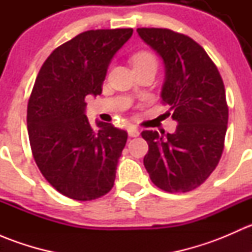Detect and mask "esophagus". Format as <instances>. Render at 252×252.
<instances>
[{"label": "esophagus", "instance_id": "obj_1", "mask_svg": "<svg viewBox=\"0 0 252 252\" xmlns=\"http://www.w3.org/2000/svg\"><path fill=\"white\" fill-rule=\"evenodd\" d=\"M128 134L130 138H136V136L140 135V131H139L138 128H135V126H129Z\"/></svg>", "mask_w": 252, "mask_h": 252}]
</instances>
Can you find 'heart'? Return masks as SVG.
Wrapping results in <instances>:
<instances>
[{
    "instance_id": "b5f03b06",
    "label": "heart",
    "mask_w": 252,
    "mask_h": 252,
    "mask_svg": "<svg viewBox=\"0 0 252 252\" xmlns=\"http://www.w3.org/2000/svg\"><path fill=\"white\" fill-rule=\"evenodd\" d=\"M131 62H133L134 69L144 67H157L156 57L149 51H140V52L135 53L131 58Z\"/></svg>"
}]
</instances>
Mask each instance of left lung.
I'll return each mask as SVG.
<instances>
[{
    "instance_id": "1",
    "label": "left lung",
    "mask_w": 252,
    "mask_h": 252,
    "mask_svg": "<svg viewBox=\"0 0 252 252\" xmlns=\"http://www.w3.org/2000/svg\"><path fill=\"white\" fill-rule=\"evenodd\" d=\"M139 36L162 58L166 69L161 97L173 134L145 130L144 166L152 183L168 192L200 187L215 171L224 149L228 106L222 77L206 51L187 35L139 28Z\"/></svg>"
}]
</instances>
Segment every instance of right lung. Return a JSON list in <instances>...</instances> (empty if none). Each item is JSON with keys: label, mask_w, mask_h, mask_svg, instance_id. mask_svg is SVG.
Returning <instances> with one entry per match:
<instances>
[{"label": "right lung", "mask_w": 252, "mask_h": 252, "mask_svg": "<svg viewBox=\"0 0 252 252\" xmlns=\"http://www.w3.org/2000/svg\"><path fill=\"white\" fill-rule=\"evenodd\" d=\"M133 29L89 30L56 48L42 64L27 124L32 156L45 179L64 196L89 201L113 188L128 134L85 114L86 96L102 93L111 60Z\"/></svg>", "instance_id": "1"}]
</instances>
